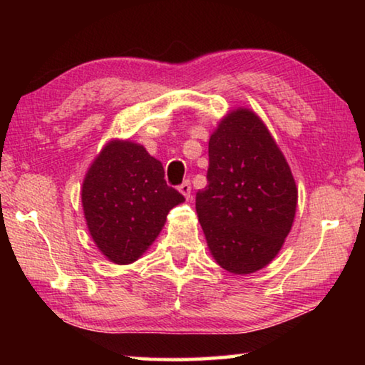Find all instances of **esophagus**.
Masks as SVG:
<instances>
[{
	"label": "esophagus",
	"instance_id": "1",
	"mask_svg": "<svg viewBox=\"0 0 365 365\" xmlns=\"http://www.w3.org/2000/svg\"><path fill=\"white\" fill-rule=\"evenodd\" d=\"M178 191H180V193H182V195L188 200V197H190V193H191V185H190V182H188V180H185V182L180 185V187H178Z\"/></svg>",
	"mask_w": 365,
	"mask_h": 365
}]
</instances>
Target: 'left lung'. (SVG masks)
I'll use <instances>...</instances> for the list:
<instances>
[{"label": "left lung", "mask_w": 365, "mask_h": 365, "mask_svg": "<svg viewBox=\"0 0 365 365\" xmlns=\"http://www.w3.org/2000/svg\"><path fill=\"white\" fill-rule=\"evenodd\" d=\"M296 205L292 169L261 117L228 110L209 138L207 187L196 193L215 262L235 275L264 269L285 243Z\"/></svg>", "instance_id": "8db88e82"}]
</instances>
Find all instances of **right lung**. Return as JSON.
<instances>
[{"label": "right lung", "mask_w": 365, "mask_h": 365, "mask_svg": "<svg viewBox=\"0 0 365 365\" xmlns=\"http://www.w3.org/2000/svg\"><path fill=\"white\" fill-rule=\"evenodd\" d=\"M185 197L164 180L163 163L130 140H110L86 170L82 207L96 248L114 264L143 256Z\"/></svg>", "instance_id": "right-lung-1"}]
</instances>
